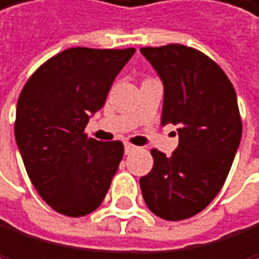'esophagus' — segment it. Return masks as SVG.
I'll return each mask as SVG.
<instances>
[{"instance_id":"esophagus-1","label":"esophagus","mask_w":259,"mask_h":259,"mask_svg":"<svg viewBox=\"0 0 259 259\" xmlns=\"http://www.w3.org/2000/svg\"><path fill=\"white\" fill-rule=\"evenodd\" d=\"M135 150H137L135 145H132V143H125V155H131V153H134Z\"/></svg>"}]
</instances>
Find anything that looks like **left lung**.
Returning <instances> with one entry per match:
<instances>
[{
    "label": "left lung",
    "instance_id": "obj_1",
    "mask_svg": "<svg viewBox=\"0 0 259 259\" xmlns=\"http://www.w3.org/2000/svg\"><path fill=\"white\" fill-rule=\"evenodd\" d=\"M164 85L161 124L177 125L179 147L169 158L153 148V169L140 179L143 200L166 221L205 209L223 189L242 139L234 85L214 61L184 45L145 47Z\"/></svg>",
    "mask_w": 259,
    "mask_h": 259
}]
</instances>
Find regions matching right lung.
I'll return each instance as SVG.
<instances>
[{
	"label": "right lung",
	"instance_id": "add662e5",
	"mask_svg": "<svg viewBox=\"0 0 259 259\" xmlns=\"http://www.w3.org/2000/svg\"><path fill=\"white\" fill-rule=\"evenodd\" d=\"M134 53L64 50L43 62L20 92L14 124L20 156L35 190L61 214H89L109 190L124 145L90 139L85 127Z\"/></svg>",
	"mask_w": 259,
	"mask_h": 259
}]
</instances>
